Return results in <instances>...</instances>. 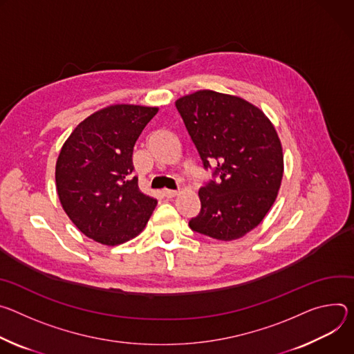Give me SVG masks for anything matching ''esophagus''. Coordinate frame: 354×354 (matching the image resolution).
Segmentation results:
<instances>
[{
    "mask_svg": "<svg viewBox=\"0 0 354 354\" xmlns=\"http://www.w3.org/2000/svg\"><path fill=\"white\" fill-rule=\"evenodd\" d=\"M177 194H178V191H176V189H163V195L166 198H174Z\"/></svg>",
    "mask_w": 354,
    "mask_h": 354,
    "instance_id": "1",
    "label": "esophagus"
}]
</instances>
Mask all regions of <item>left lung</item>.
Wrapping results in <instances>:
<instances>
[{
    "label": "left lung",
    "instance_id": "obj_1",
    "mask_svg": "<svg viewBox=\"0 0 354 354\" xmlns=\"http://www.w3.org/2000/svg\"><path fill=\"white\" fill-rule=\"evenodd\" d=\"M205 169L216 165L200 188V214L188 225L218 241L239 239L254 229L276 201L284 156L276 128L249 101L200 90L176 101Z\"/></svg>",
    "mask_w": 354,
    "mask_h": 354
}]
</instances>
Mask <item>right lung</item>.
I'll return each instance as SVG.
<instances>
[{"mask_svg": "<svg viewBox=\"0 0 354 354\" xmlns=\"http://www.w3.org/2000/svg\"><path fill=\"white\" fill-rule=\"evenodd\" d=\"M157 106L115 104L78 124L56 162L60 204L87 238L125 243L145 229L157 201L132 176L133 146Z\"/></svg>", "mask_w": 354, "mask_h": 354, "instance_id": "1", "label": "right lung"}]
</instances>
